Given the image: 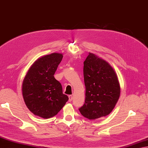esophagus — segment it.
<instances>
[{"mask_svg":"<svg viewBox=\"0 0 148 148\" xmlns=\"http://www.w3.org/2000/svg\"><path fill=\"white\" fill-rule=\"evenodd\" d=\"M72 99H73V97H72L71 95H69V101H71Z\"/></svg>","mask_w":148,"mask_h":148,"instance_id":"obj_1","label":"esophagus"}]
</instances>
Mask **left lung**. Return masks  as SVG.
<instances>
[{
    "mask_svg": "<svg viewBox=\"0 0 148 148\" xmlns=\"http://www.w3.org/2000/svg\"><path fill=\"white\" fill-rule=\"evenodd\" d=\"M85 103L79 108L89 119L108 115L120 96V85L115 71L105 60L89 53L84 62Z\"/></svg>",
    "mask_w": 148,
    "mask_h": 148,
    "instance_id": "obj_1",
    "label": "left lung"
}]
</instances>
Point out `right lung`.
<instances>
[{
    "label": "right lung",
    "instance_id": "add662e5",
    "mask_svg": "<svg viewBox=\"0 0 148 148\" xmlns=\"http://www.w3.org/2000/svg\"><path fill=\"white\" fill-rule=\"evenodd\" d=\"M62 57V53H53L38 59L23 80L22 95L26 106L42 118L57 115L69 99L53 76Z\"/></svg>",
    "mask_w": 148,
    "mask_h": 148
}]
</instances>
